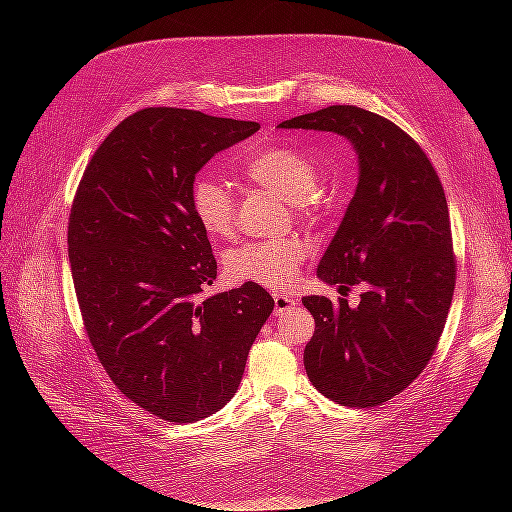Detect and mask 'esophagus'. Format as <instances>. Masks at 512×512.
I'll return each mask as SVG.
<instances>
[{"instance_id": "esophagus-1", "label": "esophagus", "mask_w": 512, "mask_h": 512, "mask_svg": "<svg viewBox=\"0 0 512 512\" xmlns=\"http://www.w3.org/2000/svg\"><path fill=\"white\" fill-rule=\"evenodd\" d=\"M273 301H275V316H280L288 309H292L294 305H299V299L292 297V294H273Z\"/></svg>"}]
</instances>
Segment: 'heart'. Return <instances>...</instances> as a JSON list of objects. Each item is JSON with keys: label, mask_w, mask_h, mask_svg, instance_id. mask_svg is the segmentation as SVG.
<instances>
[{"label": "heart", "mask_w": 512, "mask_h": 512, "mask_svg": "<svg viewBox=\"0 0 512 512\" xmlns=\"http://www.w3.org/2000/svg\"><path fill=\"white\" fill-rule=\"evenodd\" d=\"M243 177L260 190L292 200L301 215H314L320 207L322 188L316 179V166L305 151L271 145L252 153L243 164ZM194 220L211 239H228L235 232V198L226 185L211 177H198L190 192ZM309 245L303 239H275L245 243L226 256V273L235 282H250L271 290L294 282Z\"/></svg>", "instance_id": "1"}]
</instances>
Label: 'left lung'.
I'll use <instances>...</instances> for the list:
<instances>
[{"instance_id":"left-lung-1","label":"left lung","mask_w":512,"mask_h":512,"mask_svg":"<svg viewBox=\"0 0 512 512\" xmlns=\"http://www.w3.org/2000/svg\"><path fill=\"white\" fill-rule=\"evenodd\" d=\"M284 130L344 136L359 181L318 277L348 299L303 297L316 320L305 371L337 404L374 408L410 386L429 363L455 290L451 218L425 151L393 121L359 106H329L282 121Z\"/></svg>"}]
</instances>
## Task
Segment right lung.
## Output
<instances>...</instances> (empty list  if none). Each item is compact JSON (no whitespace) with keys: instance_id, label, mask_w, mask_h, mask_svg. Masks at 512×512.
Segmentation results:
<instances>
[{"instance_id":"1","label":"right lung","mask_w":512,"mask_h":512,"mask_svg":"<svg viewBox=\"0 0 512 512\" xmlns=\"http://www.w3.org/2000/svg\"><path fill=\"white\" fill-rule=\"evenodd\" d=\"M258 130L143 108L104 138L74 196L68 256L89 342L117 389L168 423L228 404L273 312L250 282L203 297L218 262L190 207L198 170Z\"/></svg>"}]
</instances>
